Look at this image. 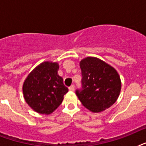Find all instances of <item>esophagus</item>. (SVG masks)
<instances>
[{
    "label": "esophagus",
    "instance_id": "1",
    "mask_svg": "<svg viewBox=\"0 0 146 146\" xmlns=\"http://www.w3.org/2000/svg\"><path fill=\"white\" fill-rule=\"evenodd\" d=\"M69 90L70 91H74L75 90V87H74V85H72V86H70L69 87Z\"/></svg>",
    "mask_w": 146,
    "mask_h": 146
}]
</instances>
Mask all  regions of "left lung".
<instances>
[{
    "mask_svg": "<svg viewBox=\"0 0 146 146\" xmlns=\"http://www.w3.org/2000/svg\"><path fill=\"white\" fill-rule=\"evenodd\" d=\"M82 89L76 94L83 106L94 113L106 110L116 102L121 89L115 69L97 57H88L80 63Z\"/></svg>",
    "mask_w": 146,
    "mask_h": 146,
    "instance_id": "8db88e82",
    "label": "left lung"
}]
</instances>
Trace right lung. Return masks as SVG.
Wrapping results in <instances>:
<instances>
[{"mask_svg": "<svg viewBox=\"0 0 146 146\" xmlns=\"http://www.w3.org/2000/svg\"><path fill=\"white\" fill-rule=\"evenodd\" d=\"M57 63L45 61L37 66L25 80L23 92L26 103L35 111L50 114L59 107L68 88L57 73Z\"/></svg>", "mask_w": 146, "mask_h": 146, "instance_id": "add662e5", "label": "right lung"}]
</instances>
